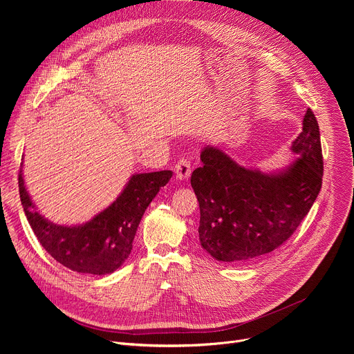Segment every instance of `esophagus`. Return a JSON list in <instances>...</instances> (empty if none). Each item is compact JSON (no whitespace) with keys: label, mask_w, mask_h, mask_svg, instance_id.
<instances>
[{"label":"esophagus","mask_w":354,"mask_h":354,"mask_svg":"<svg viewBox=\"0 0 354 354\" xmlns=\"http://www.w3.org/2000/svg\"><path fill=\"white\" fill-rule=\"evenodd\" d=\"M192 174V165L190 161L186 158L179 160V162L175 165V175L179 180H187Z\"/></svg>","instance_id":"esophagus-1"}]
</instances>
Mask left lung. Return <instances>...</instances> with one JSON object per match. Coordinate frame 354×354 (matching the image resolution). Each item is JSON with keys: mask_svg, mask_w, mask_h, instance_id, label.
I'll list each match as a JSON object with an SVG mask.
<instances>
[{"mask_svg": "<svg viewBox=\"0 0 354 354\" xmlns=\"http://www.w3.org/2000/svg\"><path fill=\"white\" fill-rule=\"evenodd\" d=\"M290 149L298 157L272 172L242 167L218 147L201 149L203 167L193 171L190 183L200 207L198 241L216 261H258L284 243L308 214L324 175L319 126L311 109Z\"/></svg>", "mask_w": 354, "mask_h": 354, "instance_id": "1", "label": "left lung"}]
</instances>
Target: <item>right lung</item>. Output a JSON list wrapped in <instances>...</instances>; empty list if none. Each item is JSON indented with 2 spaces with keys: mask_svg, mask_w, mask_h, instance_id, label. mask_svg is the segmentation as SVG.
Here are the masks:
<instances>
[{
  "mask_svg": "<svg viewBox=\"0 0 354 354\" xmlns=\"http://www.w3.org/2000/svg\"><path fill=\"white\" fill-rule=\"evenodd\" d=\"M171 178L172 171L131 175L111 206L77 225L56 224L37 212L22 169L18 183L25 216L47 254L74 272L102 276L126 262L144 212Z\"/></svg>",
  "mask_w": 354,
  "mask_h": 354,
  "instance_id": "1",
  "label": "right lung"
}]
</instances>
